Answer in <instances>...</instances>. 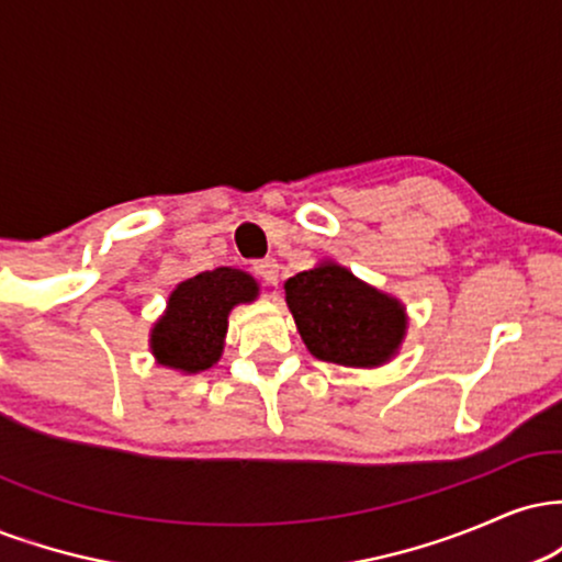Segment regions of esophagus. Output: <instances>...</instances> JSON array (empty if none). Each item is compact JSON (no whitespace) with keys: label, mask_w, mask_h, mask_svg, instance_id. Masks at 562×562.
<instances>
[{"label":"esophagus","mask_w":562,"mask_h":562,"mask_svg":"<svg viewBox=\"0 0 562 562\" xmlns=\"http://www.w3.org/2000/svg\"><path fill=\"white\" fill-rule=\"evenodd\" d=\"M256 274L261 277L267 285H277V277H280V263H277L274 259H261L256 261Z\"/></svg>","instance_id":"34e87169"}]
</instances>
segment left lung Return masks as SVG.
<instances>
[{
	"label": "left lung",
	"mask_w": 562,
	"mask_h": 562,
	"mask_svg": "<svg viewBox=\"0 0 562 562\" xmlns=\"http://www.w3.org/2000/svg\"><path fill=\"white\" fill-rule=\"evenodd\" d=\"M285 301L312 357L344 367L389 364L406 338L404 303L325 259L290 277Z\"/></svg>",
	"instance_id": "1"
}]
</instances>
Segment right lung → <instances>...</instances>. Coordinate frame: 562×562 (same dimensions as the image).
I'll return each mask as SVG.
<instances>
[{
	"mask_svg": "<svg viewBox=\"0 0 562 562\" xmlns=\"http://www.w3.org/2000/svg\"><path fill=\"white\" fill-rule=\"evenodd\" d=\"M256 299L259 282L243 269L218 267L179 282L166 301V312L150 327L156 364L182 375L214 367L222 359L232 308Z\"/></svg>",
	"mask_w": 562,
	"mask_h": 562,
	"instance_id": "obj_1",
	"label": "right lung"
}]
</instances>
